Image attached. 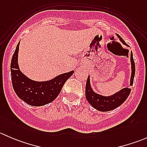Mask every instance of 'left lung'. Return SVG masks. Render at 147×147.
<instances>
[{
	"label": "left lung",
	"instance_id": "left-lung-1",
	"mask_svg": "<svg viewBox=\"0 0 147 147\" xmlns=\"http://www.w3.org/2000/svg\"><path fill=\"white\" fill-rule=\"evenodd\" d=\"M117 35L119 38V40L122 42V44L127 46V43L124 42V40L119 35ZM130 63H131V70L129 85L131 86L133 84L134 75H135V64H134V59H133L132 52H131V54H130ZM130 92H131V89L128 88V87H125V88L121 89V90L115 93L112 95L104 96L102 95V94H97L95 92L93 91V89L92 88L91 84H90V75H88L87 82H86V99L93 108L97 109V111H100V112H108V111H111L119 107L120 105H122L126 101L127 97L129 95Z\"/></svg>",
	"mask_w": 147,
	"mask_h": 147
}]
</instances>
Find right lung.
<instances>
[{
  "mask_svg": "<svg viewBox=\"0 0 147 147\" xmlns=\"http://www.w3.org/2000/svg\"><path fill=\"white\" fill-rule=\"evenodd\" d=\"M20 42L16 47L10 63L13 90L18 97L31 106L40 107L54 101L63 85L74 73V70L60 74L47 81L32 80L21 72L18 65Z\"/></svg>",
  "mask_w": 147,
  "mask_h": 147,
  "instance_id": "right-lung-1",
  "label": "right lung"
}]
</instances>
